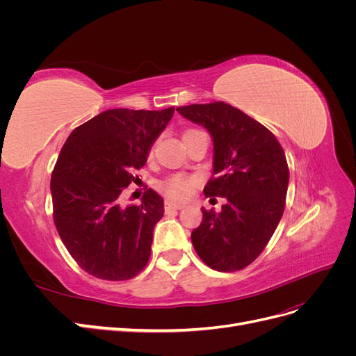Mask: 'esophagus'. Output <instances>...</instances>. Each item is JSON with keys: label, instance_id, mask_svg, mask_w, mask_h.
<instances>
[{"label": "esophagus", "instance_id": "esophagus-1", "mask_svg": "<svg viewBox=\"0 0 356 356\" xmlns=\"http://www.w3.org/2000/svg\"><path fill=\"white\" fill-rule=\"evenodd\" d=\"M181 208H184V204L182 203H177V202H172V200H166L165 202V211L170 212V211H178Z\"/></svg>", "mask_w": 356, "mask_h": 356}]
</instances>
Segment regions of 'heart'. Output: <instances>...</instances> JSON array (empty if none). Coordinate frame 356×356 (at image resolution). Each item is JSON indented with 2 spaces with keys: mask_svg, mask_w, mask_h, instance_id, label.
<instances>
[{
  "mask_svg": "<svg viewBox=\"0 0 356 356\" xmlns=\"http://www.w3.org/2000/svg\"><path fill=\"white\" fill-rule=\"evenodd\" d=\"M190 132H193V131H188L186 134H190ZM196 184H197V179L195 177L172 175V177L166 178L165 181L160 182V190L172 199L184 200L191 196V193H193V190H195Z\"/></svg>",
  "mask_w": 356,
  "mask_h": 356,
  "instance_id": "obj_1",
  "label": "heart"
}]
</instances>
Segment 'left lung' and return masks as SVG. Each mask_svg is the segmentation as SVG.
Segmentation results:
<instances>
[{
  "mask_svg": "<svg viewBox=\"0 0 356 356\" xmlns=\"http://www.w3.org/2000/svg\"><path fill=\"white\" fill-rule=\"evenodd\" d=\"M177 111L211 134L213 178L203 193L225 199L221 212L202 208L193 246L213 270H241L263 252L282 218L289 181L284 149L267 127L225 102Z\"/></svg>",
  "mask_w": 356,
  "mask_h": 356,
  "instance_id": "8db88e82",
  "label": "left lung"
}]
</instances>
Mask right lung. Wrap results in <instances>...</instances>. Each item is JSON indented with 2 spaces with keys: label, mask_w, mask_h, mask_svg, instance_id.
I'll use <instances>...</instances> for the list:
<instances>
[{
  "label": "right lung",
  "mask_w": 356,
  "mask_h": 356,
  "mask_svg": "<svg viewBox=\"0 0 356 356\" xmlns=\"http://www.w3.org/2000/svg\"><path fill=\"white\" fill-rule=\"evenodd\" d=\"M175 108L106 110L75 127L53 169V220L77 264L105 281H126L148 263L163 199L148 188L139 207H122Z\"/></svg>",
  "instance_id": "add662e5"
}]
</instances>
